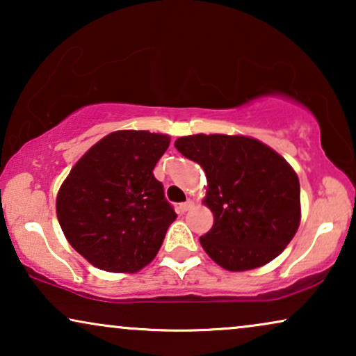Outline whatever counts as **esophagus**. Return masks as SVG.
Returning <instances> with one entry per match:
<instances>
[{"label": "esophagus", "mask_w": 356, "mask_h": 356, "mask_svg": "<svg viewBox=\"0 0 356 356\" xmlns=\"http://www.w3.org/2000/svg\"><path fill=\"white\" fill-rule=\"evenodd\" d=\"M193 206H194V201L193 199H188L186 202H183V204H179V212L181 213H184V212H188L189 209H193Z\"/></svg>", "instance_id": "1"}]
</instances>
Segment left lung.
Here are the masks:
<instances>
[{"mask_svg": "<svg viewBox=\"0 0 356 356\" xmlns=\"http://www.w3.org/2000/svg\"><path fill=\"white\" fill-rule=\"evenodd\" d=\"M175 147L206 173L213 225L199 241L211 259L232 272L275 259L301 218L300 181L289 162L246 136H184Z\"/></svg>", "mask_w": 356, "mask_h": 356, "instance_id": "8db88e82", "label": "left lung"}]
</instances>
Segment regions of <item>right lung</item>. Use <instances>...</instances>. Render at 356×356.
<instances>
[{"mask_svg":"<svg viewBox=\"0 0 356 356\" xmlns=\"http://www.w3.org/2000/svg\"><path fill=\"white\" fill-rule=\"evenodd\" d=\"M170 136L115 131L87 150L56 196L70 245L92 266L134 274L157 256L177 218L154 168Z\"/></svg>","mask_w":356,"mask_h":356,"instance_id":"1","label":"right lung"}]
</instances>
